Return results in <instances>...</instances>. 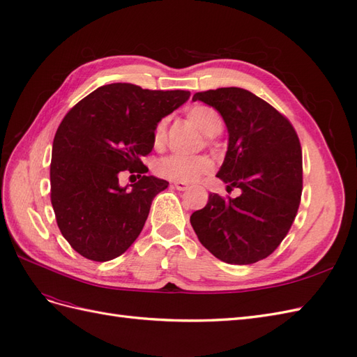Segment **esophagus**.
<instances>
[{
  "instance_id": "esophagus-1",
  "label": "esophagus",
  "mask_w": 357,
  "mask_h": 357,
  "mask_svg": "<svg viewBox=\"0 0 357 357\" xmlns=\"http://www.w3.org/2000/svg\"><path fill=\"white\" fill-rule=\"evenodd\" d=\"M172 186H174L177 190H188L189 189V185L185 181H174L172 183Z\"/></svg>"
}]
</instances>
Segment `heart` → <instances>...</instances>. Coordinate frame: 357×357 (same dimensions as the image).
I'll use <instances>...</instances> for the list:
<instances>
[{
	"label": "heart",
	"mask_w": 357,
	"mask_h": 357,
	"mask_svg": "<svg viewBox=\"0 0 357 357\" xmlns=\"http://www.w3.org/2000/svg\"><path fill=\"white\" fill-rule=\"evenodd\" d=\"M188 121L195 125L199 131L207 135L210 139L220 134L223 129V117L222 114L205 104H195L186 110ZM167 138V121L162 119L158 122L153 134L155 147H162ZM213 160L208 156H178L171 155L159 160L156 167L158 174L168 180L192 183L199 180L202 176H207L213 171Z\"/></svg>",
	"instance_id": "b5f03b06"
}]
</instances>
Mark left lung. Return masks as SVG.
<instances>
[{"label":"left lung","instance_id":"8db88e82","mask_svg":"<svg viewBox=\"0 0 357 357\" xmlns=\"http://www.w3.org/2000/svg\"><path fill=\"white\" fill-rule=\"evenodd\" d=\"M218 110L229 143L218 177L236 198L210 193L190 215L198 240L220 261L250 265L268 257L294 223L302 193V150L295 128L255 93L219 88L193 95Z\"/></svg>","mask_w":357,"mask_h":357}]
</instances>
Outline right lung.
Wrapping results in <instances>:
<instances>
[{
	"instance_id": "add662e5",
	"label": "right lung",
	"mask_w": 357,
	"mask_h": 357,
	"mask_svg": "<svg viewBox=\"0 0 357 357\" xmlns=\"http://www.w3.org/2000/svg\"><path fill=\"white\" fill-rule=\"evenodd\" d=\"M189 96L112 83L62 119L52 147L50 201L61 234L79 255L112 261L137 240L153 198L168 188L167 180L144 176L142 158L152 152L158 122ZM125 170L140 178L129 190L118 185Z\"/></svg>"
}]
</instances>
